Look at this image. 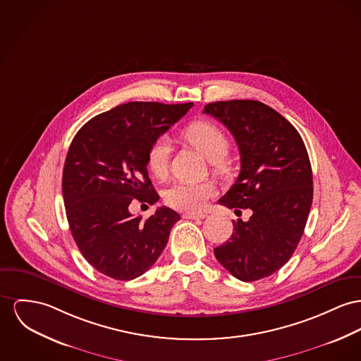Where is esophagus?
<instances>
[{
	"instance_id": "34e87169",
	"label": "esophagus",
	"mask_w": 361,
	"mask_h": 361,
	"mask_svg": "<svg viewBox=\"0 0 361 361\" xmlns=\"http://www.w3.org/2000/svg\"><path fill=\"white\" fill-rule=\"evenodd\" d=\"M185 219H192V220H198V219H205L207 215L205 214H194V212H188L183 215Z\"/></svg>"
}]
</instances>
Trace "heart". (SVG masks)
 I'll return each mask as SVG.
<instances>
[{
    "label": "heart",
    "mask_w": 361,
    "mask_h": 361,
    "mask_svg": "<svg viewBox=\"0 0 361 361\" xmlns=\"http://www.w3.org/2000/svg\"><path fill=\"white\" fill-rule=\"evenodd\" d=\"M183 140L197 149L217 171L226 169L224 159L230 150V141L224 131L211 121H195L183 131ZM171 147L163 138L156 140L146 153V166L156 178H164L169 169ZM216 195V188L211 182L186 183L178 182L164 192L166 204L178 211L198 212Z\"/></svg>",
    "instance_id": "heart-1"
}]
</instances>
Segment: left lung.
Returning <instances> with one entry per match:
<instances>
[{"label":"left lung","instance_id":"left-lung-1","mask_svg":"<svg viewBox=\"0 0 361 361\" xmlns=\"http://www.w3.org/2000/svg\"><path fill=\"white\" fill-rule=\"evenodd\" d=\"M204 114L221 121L240 149L238 179L219 204L253 212L233 220V235L214 252L237 279L255 282L286 264L302 237L312 205L310 156L294 126L260 101L211 102Z\"/></svg>","mask_w":361,"mask_h":361}]
</instances>
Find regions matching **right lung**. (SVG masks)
<instances>
[{"label":"right lung","instance_id":"right-lung-1","mask_svg":"<svg viewBox=\"0 0 361 361\" xmlns=\"http://www.w3.org/2000/svg\"><path fill=\"white\" fill-rule=\"evenodd\" d=\"M192 106L127 102L97 115L73 137L63 169L66 214L82 256L101 274L135 279L164 250L180 216L160 207L142 220L128 207L135 200L157 202L147 176V149Z\"/></svg>","mask_w":361,"mask_h":361}]
</instances>
